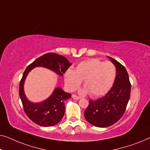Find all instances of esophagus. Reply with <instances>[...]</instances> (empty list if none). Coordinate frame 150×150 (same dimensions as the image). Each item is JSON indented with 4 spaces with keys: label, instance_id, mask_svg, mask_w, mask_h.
I'll list each match as a JSON object with an SVG mask.
<instances>
[{
    "label": "esophagus",
    "instance_id": "34e87169",
    "mask_svg": "<svg viewBox=\"0 0 150 150\" xmlns=\"http://www.w3.org/2000/svg\"><path fill=\"white\" fill-rule=\"evenodd\" d=\"M72 98H73V99H74V100H79V99L81 98L79 96H77V95H75V94H73V95H72Z\"/></svg>",
    "mask_w": 150,
    "mask_h": 150
}]
</instances>
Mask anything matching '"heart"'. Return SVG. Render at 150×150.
<instances>
[{
	"label": "heart",
	"mask_w": 150,
	"mask_h": 150,
	"mask_svg": "<svg viewBox=\"0 0 150 150\" xmlns=\"http://www.w3.org/2000/svg\"><path fill=\"white\" fill-rule=\"evenodd\" d=\"M116 69L110 62H103L98 59L82 61L76 67L75 70L69 69L64 73V82L67 88L73 91L83 81L85 88L83 94L90 93L96 97L104 95L113 85Z\"/></svg>",
	"instance_id": "1"
}]
</instances>
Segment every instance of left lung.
Wrapping results in <instances>:
<instances>
[{"label":"left lung","mask_w":150,"mask_h":150,"mask_svg":"<svg viewBox=\"0 0 150 150\" xmlns=\"http://www.w3.org/2000/svg\"><path fill=\"white\" fill-rule=\"evenodd\" d=\"M107 58L116 69L113 87L105 96L97 100H90L89 105L84 112L86 120L92 125L99 128L113 125L122 117L131 90L129 77L125 67L111 57Z\"/></svg>","instance_id":"1"}]
</instances>
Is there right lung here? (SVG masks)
Returning a JSON list of instances; mask_svg holds the SVG:
<instances>
[{"label":"right lung","instance_id":"1","mask_svg":"<svg viewBox=\"0 0 150 150\" xmlns=\"http://www.w3.org/2000/svg\"><path fill=\"white\" fill-rule=\"evenodd\" d=\"M71 64L72 63L64 56L47 53L36 59L25 70L20 83L19 94L27 116L37 125L47 127L59 123L64 115L65 101L71 98V94L57 86L45 100L33 103L28 100L24 92V82L27 75L36 67H43L50 69L59 76H63Z\"/></svg>","mask_w":150,"mask_h":150}]
</instances>
